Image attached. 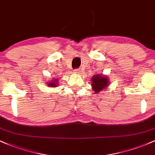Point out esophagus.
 <instances>
[{
  "mask_svg": "<svg viewBox=\"0 0 155 155\" xmlns=\"http://www.w3.org/2000/svg\"><path fill=\"white\" fill-rule=\"evenodd\" d=\"M81 70L79 69H75V70H74V73H76V74H81Z\"/></svg>",
  "mask_w": 155,
  "mask_h": 155,
  "instance_id": "esophagus-1",
  "label": "esophagus"
}]
</instances>
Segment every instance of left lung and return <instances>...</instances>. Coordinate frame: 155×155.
<instances>
[{
    "instance_id": "8db88e82",
    "label": "left lung",
    "mask_w": 155,
    "mask_h": 155,
    "mask_svg": "<svg viewBox=\"0 0 155 155\" xmlns=\"http://www.w3.org/2000/svg\"><path fill=\"white\" fill-rule=\"evenodd\" d=\"M91 81L92 90L94 91V93L96 94H99L100 92H102L103 91L106 90V88L109 87V84H110L109 77L101 74V73L96 74L92 76V78H91Z\"/></svg>"
}]
</instances>
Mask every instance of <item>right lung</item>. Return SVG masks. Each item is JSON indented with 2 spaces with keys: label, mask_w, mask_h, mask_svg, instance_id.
Returning <instances> with one entry per match:
<instances>
[{
  "label": "right lung",
  "mask_w": 155,
  "mask_h": 155,
  "mask_svg": "<svg viewBox=\"0 0 155 155\" xmlns=\"http://www.w3.org/2000/svg\"><path fill=\"white\" fill-rule=\"evenodd\" d=\"M58 84H59V82H58V79H56V78H54V79H51L50 81H49V82L47 83V86H49V87H57Z\"/></svg>",
  "instance_id": "obj_1"
}]
</instances>
